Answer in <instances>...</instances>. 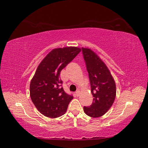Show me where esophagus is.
I'll return each instance as SVG.
<instances>
[{
	"label": "esophagus",
	"mask_w": 148,
	"mask_h": 148,
	"mask_svg": "<svg viewBox=\"0 0 148 148\" xmlns=\"http://www.w3.org/2000/svg\"><path fill=\"white\" fill-rule=\"evenodd\" d=\"M79 94H80V91H77L76 92V95L77 97L79 96Z\"/></svg>",
	"instance_id": "34e87169"
}]
</instances>
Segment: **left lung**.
Segmentation results:
<instances>
[{
	"instance_id": "left-lung-1",
	"label": "left lung",
	"mask_w": 148,
	"mask_h": 148,
	"mask_svg": "<svg viewBox=\"0 0 148 148\" xmlns=\"http://www.w3.org/2000/svg\"><path fill=\"white\" fill-rule=\"evenodd\" d=\"M82 53L89 74L93 101L84 111L91 117H101L108 111L115 101L116 86L106 64L89 48L82 47Z\"/></svg>"
}]
</instances>
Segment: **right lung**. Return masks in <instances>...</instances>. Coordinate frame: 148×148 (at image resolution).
<instances>
[{"label":"right lung","instance_id":"right-lung-1","mask_svg":"<svg viewBox=\"0 0 148 148\" xmlns=\"http://www.w3.org/2000/svg\"><path fill=\"white\" fill-rule=\"evenodd\" d=\"M77 47L52 49L38 65L30 84V96L44 116L56 118L65 114L72 99L61 87V71L81 51Z\"/></svg>","mask_w":148,"mask_h":148}]
</instances>
